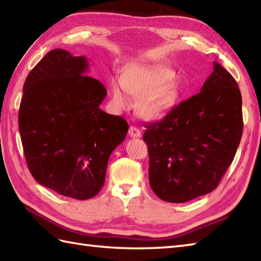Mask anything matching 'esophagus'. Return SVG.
<instances>
[{"label": "esophagus", "mask_w": 261, "mask_h": 261, "mask_svg": "<svg viewBox=\"0 0 261 261\" xmlns=\"http://www.w3.org/2000/svg\"><path fill=\"white\" fill-rule=\"evenodd\" d=\"M128 135L131 138H140L141 137V131L139 130L138 128H136V126H130Z\"/></svg>", "instance_id": "34e87169"}]
</instances>
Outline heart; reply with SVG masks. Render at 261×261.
Masks as SVG:
<instances>
[{
  "instance_id": "1",
  "label": "heart",
  "mask_w": 261,
  "mask_h": 261,
  "mask_svg": "<svg viewBox=\"0 0 261 261\" xmlns=\"http://www.w3.org/2000/svg\"><path fill=\"white\" fill-rule=\"evenodd\" d=\"M174 71L163 64L133 62L124 66L121 79L110 82L113 106L118 110L128 109L130 94L139 96L138 110L148 120L167 117L180 98V87L173 80Z\"/></svg>"
}]
</instances>
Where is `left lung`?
Masks as SVG:
<instances>
[{
	"instance_id": "8db88e82",
	"label": "left lung",
	"mask_w": 261,
	"mask_h": 261,
	"mask_svg": "<svg viewBox=\"0 0 261 261\" xmlns=\"http://www.w3.org/2000/svg\"><path fill=\"white\" fill-rule=\"evenodd\" d=\"M200 91L143 135L150 187L163 201L182 203L215 190L239 147L242 99L233 76L214 62Z\"/></svg>"
}]
</instances>
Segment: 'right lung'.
<instances>
[{
  "instance_id": "1",
  "label": "right lung",
  "mask_w": 261,
  "mask_h": 261,
  "mask_svg": "<svg viewBox=\"0 0 261 261\" xmlns=\"http://www.w3.org/2000/svg\"><path fill=\"white\" fill-rule=\"evenodd\" d=\"M89 60L54 48L23 86L19 129L30 172L41 186L77 200L105 185L108 161L128 132L126 121L100 109L103 84Z\"/></svg>"
}]
</instances>
